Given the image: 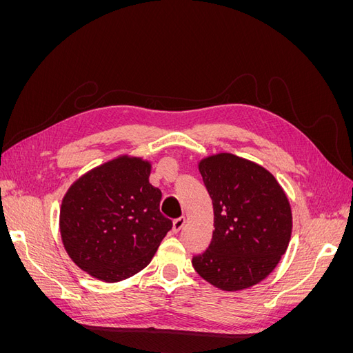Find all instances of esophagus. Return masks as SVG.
<instances>
[{"label":"esophagus","mask_w":353,"mask_h":353,"mask_svg":"<svg viewBox=\"0 0 353 353\" xmlns=\"http://www.w3.org/2000/svg\"><path fill=\"white\" fill-rule=\"evenodd\" d=\"M184 223H185V218H184V216L176 218V219L172 222V231H174V232H178L181 228L184 227Z\"/></svg>","instance_id":"1"}]
</instances>
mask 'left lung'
<instances>
[{"mask_svg":"<svg viewBox=\"0 0 353 353\" xmlns=\"http://www.w3.org/2000/svg\"><path fill=\"white\" fill-rule=\"evenodd\" d=\"M213 205L208 249L193 256L196 272L225 292L252 287L268 276L292 236V209L265 168L230 153L199 163Z\"/></svg>","mask_w":353,"mask_h":353,"instance_id":"1","label":"left lung"}]
</instances>
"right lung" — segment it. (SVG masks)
I'll return each mask as SVG.
<instances>
[{
    "label": "right lung",
    "instance_id": "obj_1",
    "mask_svg": "<svg viewBox=\"0 0 353 353\" xmlns=\"http://www.w3.org/2000/svg\"><path fill=\"white\" fill-rule=\"evenodd\" d=\"M150 169L140 157H117L81 176L63 199V244L95 279L116 283L140 272L172 228L159 210L162 193L148 183Z\"/></svg>",
    "mask_w": 353,
    "mask_h": 353
}]
</instances>
